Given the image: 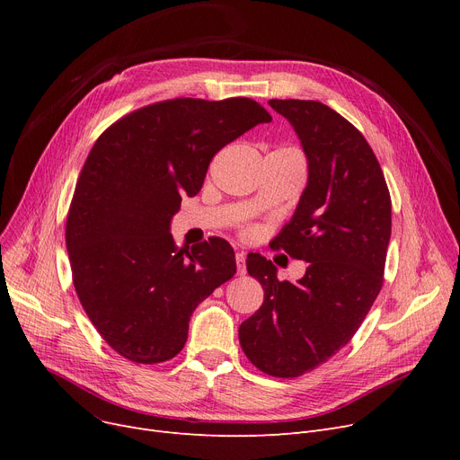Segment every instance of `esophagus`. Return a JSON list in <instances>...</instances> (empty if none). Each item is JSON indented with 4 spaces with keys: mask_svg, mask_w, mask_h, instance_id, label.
I'll return each instance as SVG.
<instances>
[{
    "mask_svg": "<svg viewBox=\"0 0 460 460\" xmlns=\"http://www.w3.org/2000/svg\"><path fill=\"white\" fill-rule=\"evenodd\" d=\"M234 259H236L238 276H244V274H246V253H244V252H238Z\"/></svg>",
    "mask_w": 460,
    "mask_h": 460,
    "instance_id": "esophagus-1",
    "label": "esophagus"
}]
</instances>
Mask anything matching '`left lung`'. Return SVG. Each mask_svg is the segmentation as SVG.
<instances>
[{
	"instance_id": "8db88e82",
	"label": "left lung",
	"mask_w": 460,
	"mask_h": 460,
	"mask_svg": "<svg viewBox=\"0 0 460 460\" xmlns=\"http://www.w3.org/2000/svg\"><path fill=\"white\" fill-rule=\"evenodd\" d=\"M295 128L307 158V184L272 248L305 261L304 278L279 281L272 261L248 255L262 305L238 340L262 373L293 378L328 361L376 300L392 236V199L366 137L317 101H269Z\"/></svg>"
}]
</instances>
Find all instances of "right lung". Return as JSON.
<instances>
[{"instance_id":"obj_1","label":"right lung","mask_w":460,"mask_h":460,"mask_svg":"<svg viewBox=\"0 0 460 460\" xmlns=\"http://www.w3.org/2000/svg\"><path fill=\"white\" fill-rule=\"evenodd\" d=\"M272 117L252 99H175L113 123L84 164L66 216L78 298L102 340L136 364L175 358L193 309L236 272L224 238L179 250L169 233L212 156Z\"/></svg>"}]
</instances>
